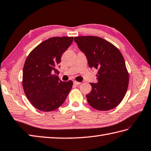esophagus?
Listing matches in <instances>:
<instances>
[{"label":"esophagus","instance_id":"1","mask_svg":"<svg viewBox=\"0 0 151 151\" xmlns=\"http://www.w3.org/2000/svg\"><path fill=\"white\" fill-rule=\"evenodd\" d=\"M81 84V82H77V81H74V84L76 85V86H78V85H80Z\"/></svg>","mask_w":151,"mask_h":151}]
</instances>
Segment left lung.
I'll list each match as a JSON object with an SVG mask.
<instances>
[{
	"instance_id": "1",
	"label": "left lung",
	"mask_w": 151,
	"mask_h": 151,
	"mask_svg": "<svg viewBox=\"0 0 151 151\" xmlns=\"http://www.w3.org/2000/svg\"><path fill=\"white\" fill-rule=\"evenodd\" d=\"M90 68L97 72V83H90L88 102L96 110L109 111L117 107L128 90L129 73L123 55L113 44L95 36L75 37Z\"/></svg>"
}]
</instances>
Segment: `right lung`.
<instances>
[{
  "instance_id": "add662e5",
  "label": "right lung",
  "mask_w": 151,
  "mask_h": 151,
  "mask_svg": "<svg viewBox=\"0 0 151 151\" xmlns=\"http://www.w3.org/2000/svg\"><path fill=\"white\" fill-rule=\"evenodd\" d=\"M73 40V37L50 38L35 47L27 58L22 85L27 99L38 110L50 112L57 109L71 90L73 81H61L56 74L59 73L57 67L61 55Z\"/></svg>"
}]
</instances>
